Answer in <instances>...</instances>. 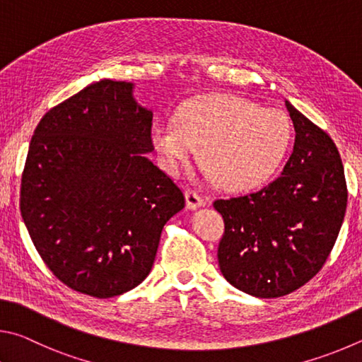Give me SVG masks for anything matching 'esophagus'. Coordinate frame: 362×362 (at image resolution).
Segmentation results:
<instances>
[{"instance_id": "1", "label": "esophagus", "mask_w": 362, "mask_h": 362, "mask_svg": "<svg viewBox=\"0 0 362 362\" xmlns=\"http://www.w3.org/2000/svg\"><path fill=\"white\" fill-rule=\"evenodd\" d=\"M185 197H186V206L189 208V210H197V208H200L205 204L204 199H202L195 191H191V189H187Z\"/></svg>"}]
</instances>
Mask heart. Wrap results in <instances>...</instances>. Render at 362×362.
<instances>
[{"label": "heart", "mask_w": 362, "mask_h": 362, "mask_svg": "<svg viewBox=\"0 0 362 362\" xmlns=\"http://www.w3.org/2000/svg\"><path fill=\"white\" fill-rule=\"evenodd\" d=\"M293 139L288 114L232 93H208L182 103L175 122H154L149 144L162 168L180 175L197 154L205 175L227 191L264 185Z\"/></svg>", "instance_id": "heart-1"}]
</instances>
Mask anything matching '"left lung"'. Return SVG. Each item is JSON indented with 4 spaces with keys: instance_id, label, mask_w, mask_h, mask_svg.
Instances as JSON below:
<instances>
[{
    "instance_id": "obj_1",
    "label": "left lung",
    "mask_w": 362,
    "mask_h": 362,
    "mask_svg": "<svg viewBox=\"0 0 362 362\" xmlns=\"http://www.w3.org/2000/svg\"><path fill=\"white\" fill-rule=\"evenodd\" d=\"M296 139L281 176L261 191L216 200L226 230L219 269L232 286L272 299L318 274L339 237L346 182L331 136L286 100Z\"/></svg>"
}]
</instances>
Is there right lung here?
Returning a JSON list of instances; mask_svg holds the SVG:
<instances>
[{
    "label": "right lung",
    "mask_w": 362,
    "mask_h": 362,
    "mask_svg": "<svg viewBox=\"0 0 362 362\" xmlns=\"http://www.w3.org/2000/svg\"><path fill=\"white\" fill-rule=\"evenodd\" d=\"M135 84L101 79L50 110L31 138L21 213L52 274L107 299L149 275L185 195L146 154L152 111Z\"/></svg>",
    "instance_id": "obj_1"
}]
</instances>
